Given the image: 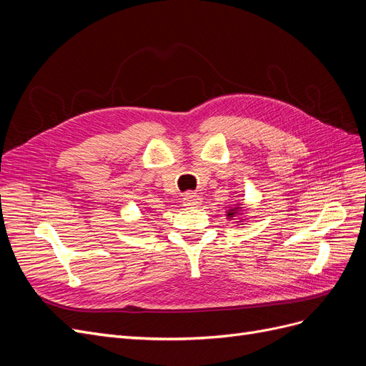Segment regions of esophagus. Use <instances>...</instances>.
<instances>
[{"label":"esophagus","instance_id":"1","mask_svg":"<svg viewBox=\"0 0 366 366\" xmlns=\"http://www.w3.org/2000/svg\"><path fill=\"white\" fill-rule=\"evenodd\" d=\"M200 196L197 193H185L182 197V202L185 207H196L197 204H200Z\"/></svg>","mask_w":366,"mask_h":366}]
</instances>
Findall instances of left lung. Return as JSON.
Segmentation results:
<instances>
[{"label": "left lung", "instance_id": "1", "mask_svg": "<svg viewBox=\"0 0 366 366\" xmlns=\"http://www.w3.org/2000/svg\"><path fill=\"white\" fill-rule=\"evenodd\" d=\"M232 214H234V211L231 209V213H228V216H232Z\"/></svg>", "mask_w": 366, "mask_h": 366}]
</instances>
